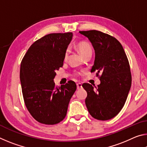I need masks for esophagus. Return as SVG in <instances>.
I'll list each match as a JSON object with an SVG mask.
<instances>
[{"mask_svg":"<svg viewBox=\"0 0 147 147\" xmlns=\"http://www.w3.org/2000/svg\"><path fill=\"white\" fill-rule=\"evenodd\" d=\"M76 86H77V89H80L82 88V84H80V83L77 84Z\"/></svg>","mask_w":147,"mask_h":147,"instance_id":"esophagus-1","label":"esophagus"}]
</instances>
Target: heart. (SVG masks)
<instances>
[{"instance_id": "1", "label": "heart", "mask_w": 147, "mask_h": 147, "mask_svg": "<svg viewBox=\"0 0 147 147\" xmlns=\"http://www.w3.org/2000/svg\"><path fill=\"white\" fill-rule=\"evenodd\" d=\"M77 48H78V51H80V53H81L82 55L83 56H85L86 54H88V53H91L92 52V49L90 45L86 42L84 41H82L80 42L78 44H77ZM69 49H67L65 53V55H64V59L66 60L68 58L69 56ZM76 74H78L77 73Z\"/></svg>"}]
</instances>
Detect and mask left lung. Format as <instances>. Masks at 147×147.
<instances>
[{
	"label": "left lung",
	"instance_id": "8db88e82",
	"mask_svg": "<svg viewBox=\"0 0 147 147\" xmlns=\"http://www.w3.org/2000/svg\"><path fill=\"white\" fill-rule=\"evenodd\" d=\"M92 44L95 53L91 72L100 73V84L94 88L89 84L82 87L88 96L85 102L94 119L106 121L120 112L131 88L130 68L123 46L117 39L97 30L80 31Z\"/></svg>",
	"mask_w": 147,
	"mask_h": 147
}]
</instances>
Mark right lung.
Instances as JSON below:
<instances>
[{
	"mask_svg": "<svg viewBox=\"0 0 147 147\" xmlns=\"http://www.w3.org/2000/svg\"><path fill=\"white\" fill-rule=\"evenodd\" d=\"M73 33L50 34L30 47L21 63L20 80L24 103L37 121L55 124L63 120L76 89L73 81L56 87V71L63 66Z\"/></svg>",
	"mask_w": 147,
	"mask_h": 147,
	"instance_id": "1",
	"label": "right lung"
}]
</instances>
